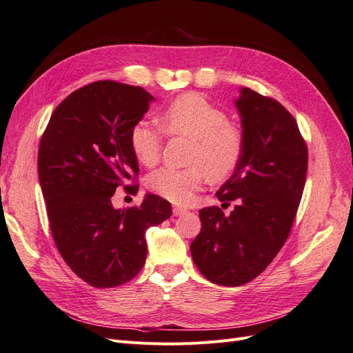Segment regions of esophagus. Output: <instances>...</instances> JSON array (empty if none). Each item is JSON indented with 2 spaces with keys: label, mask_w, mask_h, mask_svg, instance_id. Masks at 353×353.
<instances>
[{
  "label": "esophagus",
  "mask_w": 353,
  "mask_h": 353,
  "mask_svg": "<svg viewBox=\"0 0 353 353\" xmlns=\"http://www.w3.org/2000/svg\"><path fill=\"white\" fill-rule=\"evenodd\" d=\"M172 212H174V216H179V215H183V213H185V209H183V208H174Z\"/></svg>",
  "instance_id": "esophagus-1"
}]
</instances>
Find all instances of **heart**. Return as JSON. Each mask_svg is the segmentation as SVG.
Returning <instances> with one entry per match:
<instances>
[{
    "instance_id": "obj_1",
    "label": "heart",
    "mask_w": 353,
    "mask_h": 353,
    "mask_svg": "<svg viewBox=\"0 0 353 353\" xmlns=\"http://www.w3.org/2000/svg\"><path fill=\"white\" fill-rule=\"evenodd\" d=\"M160 123L174 135L194 140L190 163L184 169L160 168L147 178V188L176 205H187L196 191L212 181L231 176L244 156V134L237 125L228 122L225 112L199 94H185L170 101L160 113ZM163 132L145 119L138 121L131 130L130 143L138 162L153 166L160 157Z\"/></svg>"
}]
</instances>
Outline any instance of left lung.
Listing matches in <instances>:
<instances>
[{
	"label": "left lung",
	"instance_id": "8db88e82",
	"mask_svg": "<svg viewBox=\"0 0 353 353\" xmlns=\"http://www.w3.org/2000/svg\"><path fill=\"white\" fill-rule=\"evenodd\" d=\"M244 134V156L216 197L218 206L203 208L201 230L190 245L203 276L236 287L256 279L290 234L307 170V147L296 119L279 101L250 88L236 100Z\"/></svg>",
	"mask_w": 353,
	"mask_h": 353
}]
</instances>
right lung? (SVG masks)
<instances>
[{"instance_id": "1", "label": "right lung", "mask_w": 353, "mask_h": 353, "mask_svg": "<svg viewBox=\"0 0 353 353\" xmlns=\"http://www.w3.org/2000/svg\"><path fill=\"white\" fill-rule=\"evenodd\" d=\"M154 100L141 87L97 81L73 91L41 137L38 176L57 250L92 287L125 284L145 263V231L172 215L170 203L147 194L141 206L114 209L123 185L137 193L138 162L130 134Z\"/></svg>"}]
</instances>
